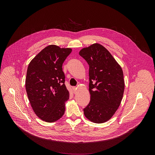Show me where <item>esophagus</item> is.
<instances>
[{"label":"esophagus","instance_id":"obj_1","mask_svg":"<svg viewBox=\"0 0 155 155\" xmlns=\"http://www.w3.org/2000/svg\"><path fill=\"white\" fill-rule=\"evenodd\" d=\"M73 90H74V94H76L77 93V88L76 87H73Z\"/></svg>","mask_w":155,"mask_h":155}]
</instances>
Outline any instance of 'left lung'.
<instances>
[{
    "instance_id": "1",
    "label": "left lung",
    "mask_w": 155,
    "mask_h": 155,
    "mask_svg": "<svg viewBox=\"0 0 155 155\" xmlns=\"http://www.w3.org/2000/svg\"><path fill=\"white\" fill-rule=\"evenodd\" d=\"M79 54L89 64L90 101L83 109L85 117L95 123L108 121L115 114L124 90L123 72L113 56L97 43L82 48Z\"/></svg>"
}]
</instances>
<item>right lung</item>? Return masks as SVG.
Here are the masks:
<instances>
[{
  "instance_id": "add662e5",
  "label": "right lung",
  "mask_w": 155,
  "mask_h": 155,
  "mask_svg": "<svg viewBox=\"0 0 155 155\" xmlns=\"http://www.w3.org/2000/svg\"><path fill=\"white\" fill-rule=\"evenodd\" d=\"M72 50L50 45L30 62L26 78V90L36 115L48 123L60 119L65 112L69 92L64 84L62 64Z\"/></svg>"
}]
</instances>
